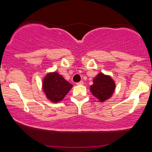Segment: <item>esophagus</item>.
Here are the masks:
<instances>
[{
  "mask_svg": "<svg viewBox=\"0 0 152 152\" xmlns=\"http://www.w3.org/2000/svg\"><path fill=\"white\" fill-rule=\"evenodd\" d=\"M83 81H80V82H77V83H76V85H83Z\"/></svg>",
  "mask_w": 152,
  "mask_h": 152,
  "instance_id": "1",
  "label": "esophagus"
}]
</instances>
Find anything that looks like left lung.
I'll use <instances>...</instances> for the list:
<instances>
[{"label": "left lung", "instance_id": "8db88e82", "mask_svg": "<svg viewBox=\"0 0 152 152\" xmlns=\"http://www.w3.org/2000/svg\"><path fill=\"white\" fill-rule=\"evenodd\" d=\"M90 88L93 95L100 102H104L110 98L115 90V83L110 76L99 73L93 80Z\"/></svg>", "mask_w": 152, "mask_h": 152}]
</instances>
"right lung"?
Masks as SVG:
<instances>
[{
    "label": "right lung",
    "instance_id": "add662e5",
    "mask_svg": "<svg viewBox=\"0 0 152 152\" xmlns=\"http://www.w3.org/2000/svg\"><path fill=\"white\" fill-rule=\"evenodd\" d=\"M42 87L48 99L53 102H58L64 98L73 85L67 82L62 76L53 72L47 74Z\"/></svg>",
    "mask_w": 152,
    "mask_h": 152
}]
</instances>
